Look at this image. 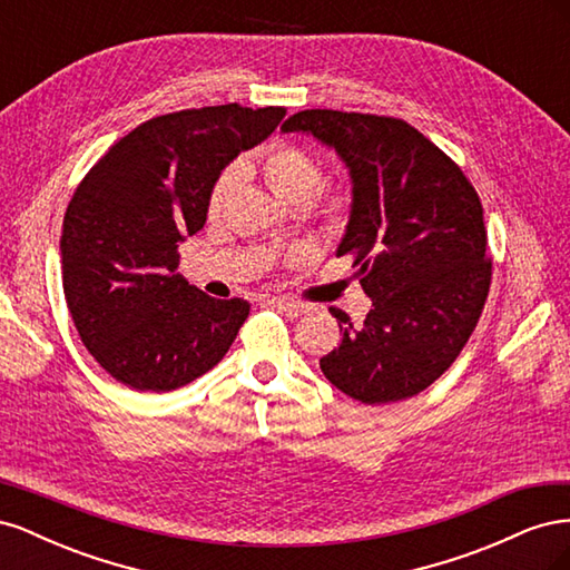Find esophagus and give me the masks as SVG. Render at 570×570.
<instances>
[{
  "label": "esophagus",
  "instance_id": "obj_1",
  "mask_svg": "<svg viewBox=\"0 0 570 570\" xmlns=\"http://www.w3.org/2000/svg\"><path fill=\"white\" fill-rule=\"evenodd\" d=\"M268 304H271L273 308H278V312H283V314L289 316V318H297V316H302V314L308 312L306 304H302V302H297V299H289V297H273V299H268Z\"/></svg>",
  "mask_w": 570,
  "mask_h": 570
}]
</instances>
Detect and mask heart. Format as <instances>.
<instances>
[{"label": "heart", "instance_id": "1", "mask_svg": "<svg viewBox=\"0 0 570 570\" xmlns=\"http://www.w3.org/2000/svg\"><path fill=\"white\" fill-rule=\"evenodd\" d=\"M239 174L258 170L271 193L289 206H308L323 228H340L350 216L352 195L342 183H323V161L312 149L289 140H273L254 157H245L237 168L216 178L209 195V214H218Z\"/></svg>", "mask_w": 570, "mask_h": 570}]
</instances>
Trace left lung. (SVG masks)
<instances>
[{
	"label": "left lung",
	"mask_w": 570,
	"mask_h": 570,
	"mask_svg": "<svg viewBox=\"0 0 570 570\" xmlns=\"http://www.w3.org/2000/svg\"><path fill=\"white\" fill-rule=\"evenodd\" d=\"M283 130L335 147L354 180L337 254L352 258L373 308L354 325L331 306L342 340L321 371L356 402L409 400L454 364L488 302L492 258L475 187L402 118L306 109Z\"/></svg>",
	"instance_id": "1"
}]
</instances>
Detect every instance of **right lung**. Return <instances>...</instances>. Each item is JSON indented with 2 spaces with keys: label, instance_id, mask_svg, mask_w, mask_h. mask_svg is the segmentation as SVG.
Returning <instances> with one entry per match:
<instances>
[{
  "label": "right lung",
  "instance_id": "1",
  "mask_svg": "<svg viewBox=\"0 0 570 570\" xmlns=\"http://www.w3.org/2000/svg\"><path fill=\"white\" fill-rule=\"evenodd\" d=\"M283 116L237 105L154 116L76 187L61 233L63 295L82 344L118 383L170 392L230 350L249 302L183 281L178 247L204 228L220 170Z\"/></svg>",
  "mask_w": 570,
  "mask_h": 570
}]
</instances>
